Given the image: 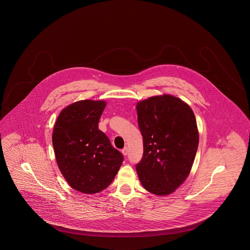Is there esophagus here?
I'll use <instances>...</instances> for the list:
<instances>
[{"instance_id": "esophagus-1", "label": "esophagus", "mask_w": 250, "mask_h": 250, "mask_svg": "<svg viewBox=\"0 0 250 250\" xmlns=\"http://www.w3.org/2000/svg\"><path fill=\"white\" fill-rule=\"evenodd\" d=\"M128 153H129V148H128V146H125V147L122 149V154H123L124 156H126V155H128Z\"/></svg>"}]
</instances>
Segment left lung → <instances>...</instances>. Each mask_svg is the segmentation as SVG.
Wrapping results in <instances>:
<instances>
[{
	"instance_id": "8db88e82",
	"label": "left lung",
	"mask_w": 250,
	"mask_h": 250,
	"mask_svg": "<svg viewBox=\"0 0 250 250\" xmlns=\"http://www.w3.org/2000/svg\"><path fill=\"white\" fill-rule=\"evenodd\" d=\"M143 136V157L136 165L145 189L157 196L174 193L184 184L196 157L199 133L193 110L169 94L136 104Z\"/></svg>"
}]
</instances>
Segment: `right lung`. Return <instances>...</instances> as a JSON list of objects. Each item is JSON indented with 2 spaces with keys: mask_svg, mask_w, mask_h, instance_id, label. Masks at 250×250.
<instances>
[{
  "mask_svg": "<svg viewBox=\"0 0 250 250\" xmlns=\"http://www.w3.org/2000/svg\"><path fill=\"white\" fill-rule=\"evenodd\" d=\"M105 101L83 100L65 107L57 117L53 146L59 170L74 190L92 195L113 182L123 156L98 128Z\"/></svg>",
  "mask_w": 250,
  "mask_h": 250,
  "instance_id": "right-lung-1",
  "label": "right lung"
}]
</instances>
